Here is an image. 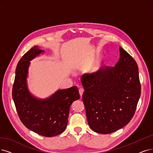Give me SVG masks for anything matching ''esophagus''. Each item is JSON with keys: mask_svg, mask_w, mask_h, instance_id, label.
Masks as SVG:
<instances>
[{"mask_svg": "<svg viewBox=\"0 0 153 153\" xmlns=\"http://www.w3.org/2000/svg\"><path fill=\"white\" fill-rule=\"evenodd\" d=\"M79 94H80L81 97H82V94L84 93V89L81 88H79Z\"/></svg>", "mask_w": 153, "mask_h": 153, "instance_id": "1", "label": "esophagus"}]
</instances>
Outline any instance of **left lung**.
I'll return each mask as SVG.
<instances>
[{
	"label": "left lung",
	"instance_id": "obj_1",
	"mask_svg": "<svg viewBox=\"0 0 153 153\" xmlns=\"http://www.w3.org/2000/svg\"><path fill=\"white\" fill-rule=\"evenodd\" d=\"M115 67L84 74L82 100L88 124L94 132L107 134L126 126L132 118L140 96L138 66L121 47Z\"/></svg>",
	"mask_w": 153,
	"mask_h": 153
}]
</instances>
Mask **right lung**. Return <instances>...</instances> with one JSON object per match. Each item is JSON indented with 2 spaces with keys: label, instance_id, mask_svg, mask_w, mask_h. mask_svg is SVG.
I'll use <instances>...</instances> for the list:
<instances>
[{
  "label": "right lung",
  "instance_id": "1",
  "mask_svg": "<svg viewBox=\"0 0 153 153\" xmlns=\"http://www.w3.org/2000/svg\"><path fill=\"white\" fill-rule=\"evenodd\" d=\"M43 52L35 46L22 56L16 67L12 94L22 123L42 136L53 137L65 131L71 105L80 95L76 86L60 89L45 100H38L30 93L26 84L30 61Z\"/></svg>",
  "mask_w": 153,
  "mask_h": 153
}]
</instances>
